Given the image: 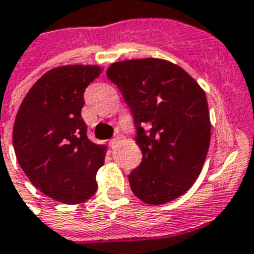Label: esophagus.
I'll return each instance as SVG.
<instances>
[{
    "instance_id": "1",
    "label": "esophagus",
    "mask_w": 254,
    "mask_h": 254,
    "mask_svg": "<svg viewBox=\"0 0 254 254\" xmlns=\"http://www.w3.org/2000/svg\"><path fill=\"white\" fill-rule=\"evenodd\" d=\"M118 141H119V137H113V139H111V140H110V147H115V145L118 144Z\"/></svg>"
}]
</instances>
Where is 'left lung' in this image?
I'll return each instance as SVG.
<instances>
[{
	"mask_svg": "<svg viewBox=\"0 0 254 254\" xmlns=\"http://www.w3.org/2000/svg\"><path fill=\"white\" fill-rule=\"evenodd\" d=\"M131 110L143 154L128 175L137 198L166 204L190 190L201 172L211 140L205 92L180 66L143 58L107 70Z\"/></svg>",
	"mask_w": 254,
	"mask_h": 254,
	"instance_id": "8db88e82",
	"label": "left lung"
}]
</instances>
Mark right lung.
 Masks as SVG:
<instances>
[{"label": "right lung", "instance_id": "1", "mask_svg": "<svg viewBox=\"0 0 254 254\" xmlns=\"http://www.w3.org/2000/svg\"><path fill=\"white\" fill-rule=\"evenodd\" d=\"M102 72L91 64H71L43 74L19 106L13 145L19 166L42 193L79 204L96 192V172L106 145L87 137L80 111L84 90Z\"/></svg>", "mask_w": 254, "mask_h": 254}]
</instances>
